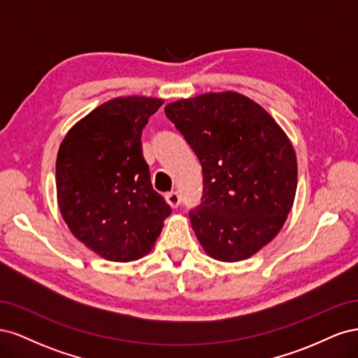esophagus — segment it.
<instances>
[{
    "instance_id": "esophagus-1",
    "label": "esophagus",
    "mask_w": 358,
    "mask_h": 358,
    "mask_svg": "<svg viewBox=\"0 0 358 358\" xmlns=\"http://www.w3.org/2000/svg\"><path fill=\"white\" fill-rule=\"evenodd\" d=\"M166 200H167V203L171 206L173 209H176V208H179L180 206V196L178 192H169V194H166Z\"/></svg>"
}]
</instances>
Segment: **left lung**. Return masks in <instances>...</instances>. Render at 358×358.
I'll return each instance as SVG.
<instances>
[{
	"mask_svg": "<svg viewBox=\"0 0 358 358\" xmlns=\"http://www.w3.org/2000/svg\"><path fill=\"white\" fill-rule=\"evenodd\" d=\"M167 117L197 155L203 196L189 220L220 262L254 255L282 229L297 188L288 137L262 106L237 92L167 104Z\"/></svg>",
	"mask_w": 358,
	"mask_h": 358,
	"instance_id": "1",
	"label": "left lung"
}]
</instances>
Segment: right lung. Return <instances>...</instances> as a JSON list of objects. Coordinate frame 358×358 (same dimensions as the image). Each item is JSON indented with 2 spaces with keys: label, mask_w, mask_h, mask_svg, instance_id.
I'll return each instance as SVG.
<instances>
[{
  "label": "right lung",
  "mask_w": 358,
  "mask_h": 358,
  "mask_svg": "<svg viewBox=\"0 0 358 358\" xmlns=\"http://www.w3.org/2000/svg\"><path fill=\"white\" fill-rule=\"evenodd\" d=\"M162 100L122 96L76 124L58 150L57 194L78 239L110 262H134L154 246L171 208L152 188L142 129Z\"/></svg>",
  "instance_id": "obj_1"
}]
</instances>
